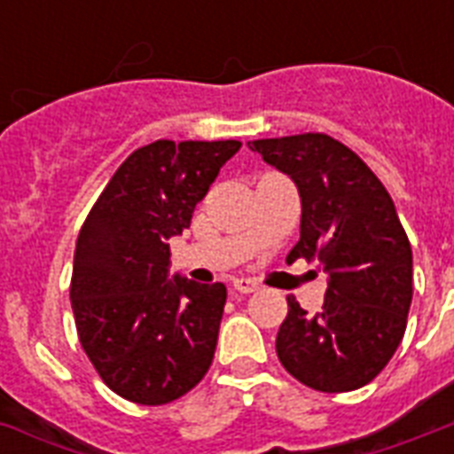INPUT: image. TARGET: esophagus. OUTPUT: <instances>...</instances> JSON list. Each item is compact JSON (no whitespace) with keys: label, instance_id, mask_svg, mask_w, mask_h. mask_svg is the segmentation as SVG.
<instances>
[{"label":"esophagus","instance_id":"obj_1","mask_svg":"<svg viewBox=\"0 0 454 454\" xmlns=\"http://www.w3.org/2000/svg\"><path fill=\"white\" fill-rule=\"evenodd\" d=\"M233 287L240 292V294H252V292L259 290V285H256L252 278H238L233 283Z\"/></svg>","mask_w":454,"mask_h":454}]
</instances>
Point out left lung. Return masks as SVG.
<instances>
[{
  "instance_id": "obj_1",
  "label": "left lung",
  "mask_w": 454,
  "mask_h": 454,
  "mask_svg": "<svg viewBox=\"0 0 454 454\" xmlns=\"http://www.w3.org/2000/svg\"><path fill=\"white\" fill-rule=\"evenodd\" d=\"M294 181L301 235L287 256L327 273L320 313L287 297L278 358L306 387L356 391L387 367L401 344L412 301V249L387 188L351 148L327 134L247 144Z\"/></svg>"
}]
</instances>
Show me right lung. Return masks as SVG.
Returning <instances> with one entry per match:
<instances>
[{
    "mask_svg": "<svg viewBox=\"0 0 454 454\" xmlns=\"http://www.w3.org/2000/svg\"><path fill=\"white\" fill-rule=\"evenodd\" d=\"M240 141H155L131 153L91 207L73 263L74 325L117 395L164 405L205 377L226 285L169 278V240L191 226Z\"/></svg>",
    "mask_w": 454,
    "mask_h": 454,
    "instance_id": "right-lung-1",
    "label": "right lung"
}]
</instances>
